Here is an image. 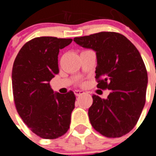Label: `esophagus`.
Segmentation results:
<instances>
[{
	"instance_id": "obj_1",
	"label": "esophagus",
	"mask_w": 156,
	"mask_h": 156,
	"mask_svg": "<svg viewBox=\"0 0 156 156\" xmlns=\"http://www.w3.org/2000/svg\"><path fill=\"white\" fill-rule=\"evenodd\" d=\"M74 93L75 94V95H76V96H79V95H83V94L85 93V92L82 90H75L74 91Z\"/></svg>"
}]
</instances>
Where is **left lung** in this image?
I'll use <instances>...</instances> for the list:
<instances>
[{
	"label": "left lung",
	"mask_w": 156,
	"mask_h": 156,
	"mask_svg": "<svg viewBox=\"0 0 156 156\" xmlns=\"http://www.w3.org/2000/svg\"><path fill=\"white\" fill-rule=\"evenodd\" d=\"M74 41L96 52L97 87L110 90L106 99L92 95L91 124L103 136L122 137L136 125L145 103L148 74L139 51L114 32L75 37Z\"/></svg>",
	"instance_id": "8db88e82"
}]
</instances>
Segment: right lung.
<instances>
[{
  "label": "right lung",
  "instance_id": "right-lung-1",
  "mask_svg": "<svg viewBox=\"0 0 156 156\" xmlns=\"http://www.w3.org/2000/svg\"><path fill=\"white\" fill-rule=\"evenodd\" d=\"M72 39L36 37L19 50L12 68V88L19 116L36 135L54 139L70 127L75 95L54 93L50 80L59 73L58 54Z\"/></svg>",
  "mask_w": 156,
  "mask_h": 156
}]
</instances>
